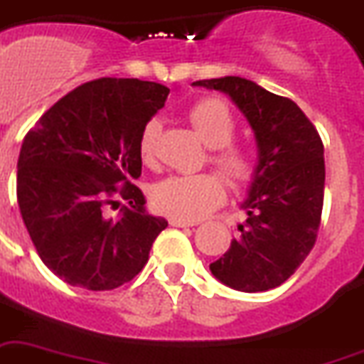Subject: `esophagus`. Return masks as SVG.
<instances>
[{
  "label": "esophagus",
  "mask_w": 364,
  "mask_h": 364,
  "mask_svg": "<svg viewBox=\"0 0 364 364\" xmlns=\"http://www.w3.org/2000/svg\"><path fill=\"white\" fill-rule=\"evenodd\" d=\"M170 226H176V228H187V226H194V220H183V218H177V217H172L170 220Z\"/></svg>",
  "instance_id": "1"
}]
</instances>
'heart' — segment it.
<instances>
[{
  "label": "heart",
  "mask_w": 364,
  "mask_h": 364,
  "mask_svg": "<svg viewBox=\"0 0 364 364\" xmlns=\"http://www.w3.org/2000/svg\"><path fill=\"white\" fill-rule=\"evenodd\" d=\"M188 121L198 138L208 147L215 149L213 162L233 183H243L252 176V159L245 149L230 146L235 134V119L223 100L203 99L188 112ZM161 123L147 121L140 134V156L149 162L155 155L156 134ZM226 196V188L220 177L215 173L194 176H168L153 187V202L161 211L183 220H196L220 205Z\"/></svg>",
  "instance_id": "1"
}]
</instances>
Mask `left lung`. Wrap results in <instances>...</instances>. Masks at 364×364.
Segmentation results:
<instances>
[{"label": "left lung", "mask_w": 364, "mask_h": 364, "mask_svg": "<svg viewBox=\"0 0 364 364\" xmlns=\"http://www.w3.org/2000/svg\"><path fill=\"white\" fill-rule=\"evenodd\" d=\"M192 85L228 95L256 136L258 161L224 256L209 265L213 277L247 294L277 288L314 247L326 185L323 144L294 100L241 76L198 80Z\"/></svg>", "instance_id": "8db88e82"}]
</instances>
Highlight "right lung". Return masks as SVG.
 Here are the masks:
<instances>
[{"label":"right lung","instance_id":"add662e5","mask_svg":"<svg viewBox=\"0 0 364 364\" xmlns=\"http://www.w3.org/2000/svg\"><path fill=\"white\" fill-rule=\"evenodd\" d=\"M168 93L138 78L93 80L59 99L23 138L20 213L44 265L67 284L93 291L125 284L168 226L132 185L141 173V129ZM114 196L126 200L119 218L105 213L119 205Z\"/></svg>","mask_w":364,"mask_h":364}]
</instances>
